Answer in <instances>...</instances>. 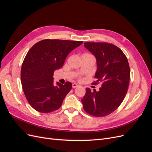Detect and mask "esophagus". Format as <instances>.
Instances as JSON below:
<instances>
[{"label": "esophagus", "mask_w": 152, "mask_h": 152, "mask_svg": "<svg viewBox=\"0 0 152 152\" xmlns=\"http://www.w3.org/2000/svg\"><path fill=\"white\" fill-rule=\"evenodd\" d=\"M77 87H78V85H77V84H75V83H73V84H72V87H73V89L76 88Z\"/></svg>", "instance_id": "34e87169"}]
</instances>
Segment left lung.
<instances>
[{"label":"left lung","instance_id":"1","mask_svg":"<svg viewBox=\"0 0 152 152\" xmlns=\"http://www.w3.org/2000/svg\"><path fill=\"white\" fill-rule=\"evenodd\" d=\"M84 47L93 53L98 69L93 84L102 82L98 92L86 88L82 99L87 113L97 117L107 116L117 110L126 97L130 80V68L122 50L107 42H85Z\"/></svg>","mask_w":152,"mask_h":152}]
</instances>
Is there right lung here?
I'll return each mask as SVG.
<instances>
[{
	"instance_id": "right-lung-1",
	"label": "right lung",
	"mask_w": 152,
	"mask_h": 152,
	"mask_svg": "<svg viewBox=\"0 0 152 152\" xmlns=\"http://www.w3.org/2000/svg\"><path fill=\"white\" fill-rule=\"evenodd\" d=\"M83 42L44 39L27 53L22 63L21 82L26 98L36 111L48 113L58 110L72 84H54V70L61 68L68 54Z\"/></svg>"
}]
</instances>
